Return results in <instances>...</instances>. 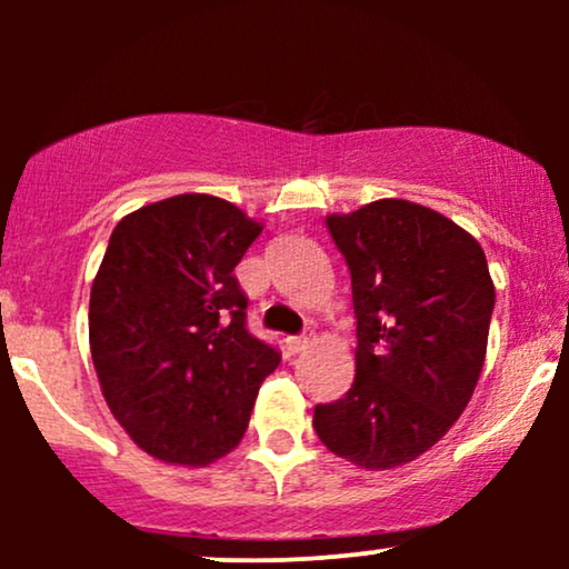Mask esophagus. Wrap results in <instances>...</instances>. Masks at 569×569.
<instances>
[{"instance_id":"34e87169","label":"esophagus","mask_w":569,"mask_h":569,"mask_svg":"<svg viewBox=\"0 0 569 569\" xmlns=\"http://www.w3.org/2000/svg\"><path fill=\"white\" fill-rule=\"evenodd\" d=\"M312 345V335H302V337H289L286 339V348L291 352H302Z\"/></svg>"}]
</instances>
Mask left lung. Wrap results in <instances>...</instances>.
<instances>
[{
  "label": "left lung",
  "mask_w": 569,
  "mask_h": 569,
  "mask_svg": "<svg viewBox=\"0 0 569 569\" xmlns=\"http://www.w3.org/2000/svg\"><path fill=\"white\" fill-rule=\"evenodd\" d=\"M356 312V380L318 403L337 457L388 471L428 452L471 401L487 356L495 283L479 240L417 202L385 198L326 217Z\"/></svg>",
  "instance_id": "8db88e82"
}]
</instances>
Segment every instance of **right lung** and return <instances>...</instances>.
<instances>
[{
    "label": "right lung",
    "instance_id": "1",
    "mask_svg": "<svg viewBox=\"0 0 569 569\" xmlns=\"http://www.w3.org/2000/svg\"><path fill=\"white\" fill-rule=\"evenodd\" d=\"M262 224L213 194L149 202L114 227L90 289L101 393L147 455L200 468L243 439L276 348L248 335L234 267Z\"/></svg>",
    "mask_w": 569,
    "mask_h": 569
}]
</instances>
